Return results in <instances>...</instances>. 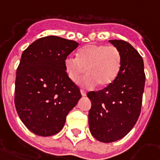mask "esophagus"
Masks as SVG:
<instances>
[{
  "mask_svg": "<svg viewBox=\"0 0 160 160\" xmlns=\"http://www.w3.org/2000/svg\"><path fill=\"white\" fill-rule=\"evenodd\" d=\"M80 93H81V95L83 96V97L86 96V91H84V90H80Z\"/></svg>",
  "mask_w": 160,
  "mask_h": 160,
  "instance_id": "34e87169",
  "label": "esophagus"
}]
</instances>
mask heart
Masks as SVG:
<instances>
[{
  "label": "heart",
  "instance_id": "1",
  "mask_svg": "<svg viewBox=\"0 0 160 160\" xmlns=\"http://www.w3.org/2000/svg\"><path fill=\"white\" fill-rule=\"evenodd\" d=\"M121 64L118 48L97 44L80 48L77 58L68 56L64 59L65 71L72 82L77 83L86 70L87 75L81 80V85L89 88L97 84L100 87L111 85L119 75Z\"/></svg>",
  "mask_w": 160,
  "mask_h": 160
}]
</instances>
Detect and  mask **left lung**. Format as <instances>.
Returning <instances> with one entry per match:
<instances>
[{
    "mask_svg": "<svg viewBox=\"0 0 160 160\" xmlns=\"http://www.w3.org/2000/svg\"><path fill=\"white\" fill-rule=\"evenodd\" d=\"M122 58L119 75L98 92H89L90 131L102 142H113L128 134L140 115L145 86L143 59L134 47L121 40L109 41Z\"/></svg>",
    "mask_w": 160,
    "mask_h": 160,
    "instance_id": "left-lung-1",
    "label": "left lung"
}]
</instances>
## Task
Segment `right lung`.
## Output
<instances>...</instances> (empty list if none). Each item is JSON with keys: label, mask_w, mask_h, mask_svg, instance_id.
<instances>
[{"label": "right lung", "mask_w": 160, "mask_h": 160, "mask_svg": "<svg viewBox=\"0 0 160 160\" xmlns=\"http://www.w3.org/2000/svg\"><path fill=\"white\" fill-rule=\"evenodd\" d=\"M79 43L55 35L38 39L23 51L15 81V107L22 122L33 133H58L81 98L68 78L64 59Z\"/></svg>", "instance_id": "right-lung-1"}]
</instances>
